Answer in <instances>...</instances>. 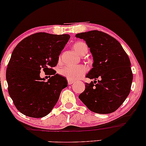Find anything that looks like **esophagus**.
<instances>
[{
  "instance_id": "obj_1",
  "label": "esophagus",
  "mask_w": 146,
  "mask_h": 146,
  "mask_svg": "<svg viewBox=\"0 0 146 146\" xmlns=\"http://www.w3.org/2000/svg\"><path fill=\"white\" fill-rule=\"evenodd\" d=\"M74 80H69V79H68V85H71L73 83H74Z\"/></svg>"
}]
</instances>
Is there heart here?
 <instances>
[{
    "mask_svg": "<svg viewBox=\"0 0 146 146\" xmlns=\"http://www.w3.org/2000/svg\"><path fill=\"white\" fill-rule=\"evenodd\" d=\"M73 48L78 54L81 55L84 50L88 49L86 44L83 42H76L73 44ZM86 68L82 65L78 66H66L60 68L58 73L69 80H77L86 73Z\"/></svg>",
    "mask_w": 146,
    "mask_h": 146,
    "instance_id": "1",
    "label": "heart"
}]
</instances>
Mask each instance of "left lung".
<instances>
[{"label":"left lung","mask_w":146,"mask_h":146,"mask_svg":"<svg viewBox=\"0 0 146 146\" xmlns=\"http://www.w3.org/2000/svg\"><path fill=\"white\" fill-rule=\"evenodd\" d=\"M86 41L93 57V68L79 98L91 111L99 114L115 112L128 96L132 82L131 64L122 46L113 37L93 30L76 34Z\"/></svg>","instance_id":"left-lung-1"}]
</instances>
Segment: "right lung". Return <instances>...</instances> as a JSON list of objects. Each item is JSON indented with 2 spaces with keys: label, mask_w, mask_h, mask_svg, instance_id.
<instances>
[{
  "label": "right lung",
  "mask_w": 146,
  "mask_h": 146,
  "mask_svg": "<svg viewBox=\"0 0 146 146\" xmlns=\"http://www.w3.org/2000/svg\"><path fill=\"white\" fill-rule=\"evenodd\" d=\"M71 36L44 32L34 33L20 42L11 53L6 71L8 92L16 108L26 116L40 118L56 104L66 78L53 70ZM52 76L47 82L40 70Z\"/></svg>",
  "instance_id": "add662e5"
}]
</instances>
